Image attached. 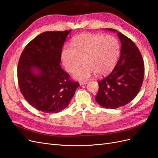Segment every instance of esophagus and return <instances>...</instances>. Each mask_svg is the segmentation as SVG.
Instances as JSON below:
<instances>
[{"label":"esophagus","mask_w":158,"mask_h":158,"mask_svg":"<svg viewBox=\"0 0 158 158\" xmlns=\"http://www.w3.org/2000/svg\"><path fill=\"white\" fill-rule=\"evenodd\" d=\"M88 84V82L87 81H84V82H80V85H84V84Z\"/></svg>","instance_id":"obj_1"}]
</instances>
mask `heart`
Masks as SVG:
<instances>
[{
  "label": "heart",
  "instance_id": "b5f03b06",
  "mask_svg": "<svg viewBox=\"0 0 158 158\" xmlns=\"http://www.w3.org/2000/svg\"><path fill=\"white\" fill-rule=\"evenodd\" d=\"M121 47L114 36L84 33L75 36L73 45H66L62 51L61 58L66 70L72 73L76 69L74 77L85 80L95 73L98 76L109 73L115 66Z\"/></svg>",
  "mask_w": 158,
  "mask_h": 158
}]
</instances>
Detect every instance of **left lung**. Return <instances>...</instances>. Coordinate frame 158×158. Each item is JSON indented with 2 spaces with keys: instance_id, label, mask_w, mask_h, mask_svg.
Masks as SVG:
<instances>
[{
  "instance_id": "left-lung-1",
  "label": "left lung",
  "mask_w": 158,
  "mask_h": 158,
  "mask_svg": "<svg viewBox=\"0 0 158 158\" xmlns=\"http://www.w3.org/2000/svg\"><path fill=\"white\" fill-rule=\"evenodd\" d=\"M110 31L115 30L108 28ZM121 41V56L113 71L98 81L95 97L100 106L110 109L124 106L135 99L144 77V63L141 52L131 39L118 32Z\"/></svg>"
}]
</instances>
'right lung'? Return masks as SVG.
Here are the masks:
<instances>
[{"instance_id": "obj_1", "label": "right lung", "mask_w": 158, "mask_h": 158, "mask_svg": "<svg viewBox=\"0 0 158 158\" xmlns=\"http://www.w3.org/2000/svg\"><path fill=\"white\" fill-rule=\"evenodd\" d=\"M70 31L41 33L27 44L19 59L20 92L29 104L40 111H61L69 106L80 85L60 65L62 48ZM34 68L39 73H33Z\"/></svg>"}]
</instances>
